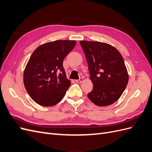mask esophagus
<instances>
[{
	"mask_svg": "<svg viewBox=\"0 0 152 152\" xmlns=\"http://www.w3.org/2000/svg\"><path fill=\"white\" fill-rule=\"evenodd\" d=\"M75 82H77V83H81L82 82H83V79H82V78H80V79H79L75 80Z\"/></svg>",
	"mask_w": 152,
	"mask_h": 152,
	"instance_id": "1",
	"label": "esophagus"
}]
</instances>
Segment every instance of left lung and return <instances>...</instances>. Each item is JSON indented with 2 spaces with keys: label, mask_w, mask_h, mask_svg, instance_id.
Returning a JSON list of instances; mask_svg holds the SVG:
<instances>
[{
  "label": "left lung",
  "mask_w": 152,
  "mask_h": 152,
  "mask_svg": "<svg viewBox=\"0 0 152 152\" xmlns=\"http://www.w3.org/2000/svg\"><path fill=\"white\" fill-rule=\"evenodd\" d=\"M89 66L93 89L87 94L96 105L106 107L120 98L129 75L120 52L112 45L97 41L81 40Z\"/></svg>",
  "instance_id": "8db88e82"
}]
</instances>
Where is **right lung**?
<instances>
[{"instance_id": "right-lung-1", "label": "right lung", "mask_w": 152, "mask_h": 152, "mask_svg": "<svg viewBox=\"0 0 152 152\" xmlns=\"http://www.w3.org/2000/svg\"><path fill=\"white\" fill-rule=\"evenodd\" d=\"M75 40H58L39 45L25 68L23 82L31 98L43 107H52L63 99L71 82L63 59L74 48Z\"/></svg>"}]
</instances>
